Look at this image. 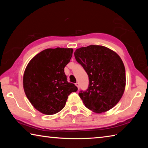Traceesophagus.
Listing matches in <instances>:
<instances>
[{
	"label": "esophagus",
	"mask_w": 148,
	"mask_h": 148,
	"mask_svg": "<svg viewBox=\"0 0 148 148\" xmlns=\"http://www.w3.org/2000/svg\"><path fill=\"white\" fill-rule=\"evenodd\" d=\"M76 87H77V89H79V84L78 83H76Z\"/></svg>",
	"instance_id": "1"
}]
</instances>
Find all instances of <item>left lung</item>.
<instances>
[{
  "instance_id": "8db88e82",
  "label": "left lung",
  "mask_w": 148,
  "mask_h": 148,
  "mask_svg": "<svg viewBox=\"0 0 148 148\" xmlns=\"http://www.w3.org/2000/svg\"><path fill=\"white\" fill-rule=\"evenodd\" d=\"M74 56L89 77L88 88L79 92L85 106L99 114L116 106L123 95L126 83L125 66L120 57L108 47L96 45L77 49Z\"/></svg>"
}]
</instances>
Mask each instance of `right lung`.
<instances>
[{"instance_id": "add662e5", "label": "right lung", "mask_w": 148, "mask_h": 148, "mask_svg": "<svg viewBox=\"0 0 148 148\" xmlns=\"http://www.w3.org/2000/svg\"><path fill=\"white\" fill-rule=\"evenodd\" d=\"M72 48L46 49L35 56L23 75V88L30 102L41 113L53 115L63 108L77 87L67 82L64 67L71 61Z\"/></svg>"}]
</instances>
